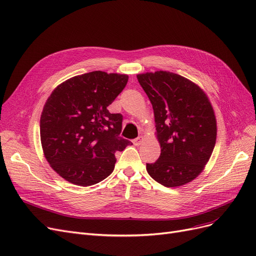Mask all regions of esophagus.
<instances>
[{
  "label": "esophagus",
  "mask_w": 256,
  "mask_h": 256,
  "mask_svg": "<svg viewBox=\"0 0 256 256\" xmlns=\"http://www.w3.org/2000/svg\"><path fill=\"white\" fill-rule=\"evenodd\" d=\"M144 137L142 136H139V137H137L136 139H134L133 140V144H135V146H140V144H142V142H144Z\"/></svg>",
  "instance_id": "obj_1"
}]
</instances>
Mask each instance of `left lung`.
Listing matches in <instances>:
<instances>
[{
	"label": "left lung",
	"instance_id": "left-lung-1",
	"mask_svg": "<svg viewBox=\"0 0 256 256\" xmlns=\"http://www.w3.org/2000/svg\"><path fill=\"white\" fill-rule=\"evenodd\" d=\"M153 106L160 155L146 171L156 182L178 187L192 182L208 164L216 144L212 104L192 80L168 71L138 74Z\"/></svg>",
	"mask_w": 256,
	"mask_h": 256
}]
</instances>
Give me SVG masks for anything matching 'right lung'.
Here are the masks:
<instances>
[{
	"instance_id": "right-lung-1",
	"label": "right lung",
	"mask_w": 256,
	"mask_h": 256,
	"mask_svg": "<svg viewBox=\"0 0 256 256\" xmlns=\"http://www.w3.org/2000/svg\"><path fill=\"white\" fill-rule=\"evenodd\" d=\"M126 74L92 71L67 80L46 100L40 118V138L46 158L68 182L92 186L114 168V153L128 139L120 137L123 117L110 105L124 89Z\"/></svg>"
}]
</instances>
